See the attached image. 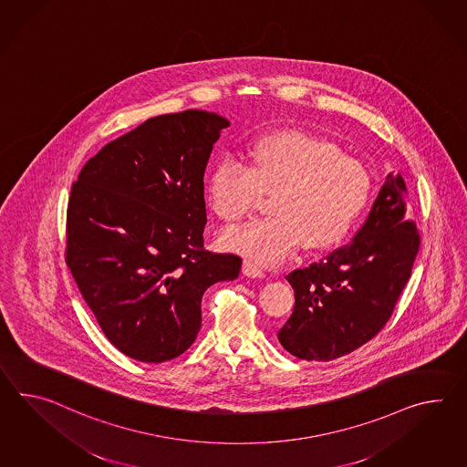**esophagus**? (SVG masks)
<instances>
[{
  "mask_svg": "<svg viewBox=\"0 0 467 467\" xmlns=\"http://www.w3.org/2000/svg\"><path fill=\"white\" fill-rule=\"evenodd\" d=\"M243 274H244V276H250V278H263L265 276L262 268L258 265L250 262V260L243 262Z\"/></svg>",
  "mask_w": 467,
  "mask_h": 467,
  "instance_id": "34e87169",
  "label": "esophagus"
}]
</instances>
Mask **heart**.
Masks as SVG:
<instances>
[{"instance_id":"obj_1","label":"heart","mask_w":467,"mask_h":467,"mask_svg":"<svg viewBox=\"0 0 467 467\" xmlns=\"http://www.w3.org/2000/svg\"><path fill=\"white\" fill-rule=\"evenodd\" d=\"M246 165L224 157L207 182V201L223 223L250 216L262 192H274V216L228 231L223 246L258 263L282 262L304 243L324 250L341 241L369 202L373 181L359 160L327 138L276 130L254 138Z\"/></svg>"}]
</instances>
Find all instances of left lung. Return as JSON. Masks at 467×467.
Wrapping results in <instances>:
<instances>
[{"mask_svg": "<svg viewBox=\"0 0 467 467\" xmlns=\"http://www.w3.org/2000/svg\"><path fill=\"white\" fill-rule=\"evenodd\" d=\"M420 246L409 191L389 171L353 241L286 276L296 294L278 341L306 361H330L373 339L409 282Z\"/></svg>", "mask_w": 467, "mask_h": 467, "instance_id": "1", "label": "left lung"}]
</instances>
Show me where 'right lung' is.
<instances>
[{"instance_id": "right-lung-1", "label": "right lung", "mask_w": 467, "mask_h": 467, "mask_svg": "<svg viewBox=\"0 0 467 467\" xmlns=\"http://www.w3.org/2000/svg\"><path fill=\"white\" fill-rule=\"evenodd\" d=\"M226 118H150L80 171L67 207L66 262L108 341L141 363L181 356L201 300L238 278L241 258L204 250V171Z\"/></svg>"}]
</instances>
